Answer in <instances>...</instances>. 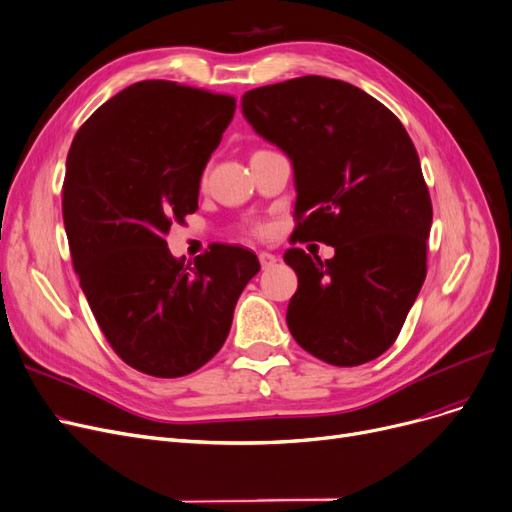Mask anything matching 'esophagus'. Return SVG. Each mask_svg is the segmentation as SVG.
Here are the masks:
<instances>
[{
    "instance_id": "1",
    "label": "esophagus",
    "mask_w": 512,
    "mask_h": 512,
    "mask_svg": "<svg viewBox=\"0 0 512 512\" xmlns=\"http://www.w3.org/2000/svg\"><path fill=\"white\" fill-rule=\"evenodd\" d=\"M276 261H278V257L274 253H268V251L259 253V263H261L263 270H270Z\"/></svg>"
}]
</instances>
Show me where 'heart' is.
<instances>
[{"label":"heart","mask_w":512,"mask_h":512,"mask_svg":"<svg viewBox=\"0 0 512 512\" xmlns=\"http://www.w3.org/2000/svg\"><path fill=\"white\" fill-rule=\"evenodd\" d=\"M253 232H255V234H263V232H265V226H263V224H255V226H253Z\"/></svg>","instance_id":"heart-1"}]
</instances>
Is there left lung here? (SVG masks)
<instances>
[{"instance_id":"left-lung-1","label":"left lung","mask_w":512,"mask_h":512,"mask_svg":"<svg viewBox=\"0 0 512 512\" xmlns=\"http://www.w3.org/2000/svg\"><path fill=\"white\" fill-rule=\"evenodd\" d=\"M242 113L293 161L299 286L286 309L295 341L332 366H360L397 339L427 276L431 196L418 152L391 110L351 83L307 75L255 87Z\"/></svg>"}]
</instances>
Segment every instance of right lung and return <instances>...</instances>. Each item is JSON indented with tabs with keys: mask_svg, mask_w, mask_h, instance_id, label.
I'll use <instances>...</instances> for the list:
<instances>
[{
	"mask_svg": "<svg viewBox=\"0 0 512 512\" xmlns=\"http://www.w3.org/2000/svg\"><path fill=\"white\" fill-rule=\"evenodd\" d=\"M234 110L228 94L140 81L79 127L66 157L62 219L79 284L119 358L159 379L213 358L259 272L242 247L213 244L186 265L165 240L198 209L203 169Z\"/></svg>",
	"mask_w": 512,
	"mask_h": 512,
	"instance_id": "1",
	"label": "right lung"
}]
</instances>
